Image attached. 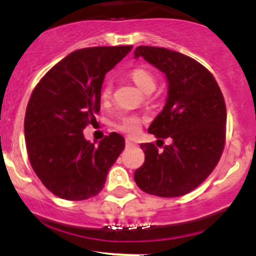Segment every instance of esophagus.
Instances as JSON below:
<instances>
[{"instance_id": "1", "label": "esophagus", "mask_w": 256, "mask_h": 256, "mask_svg": "<svg viewBox=\"0 0 256 256\" xmlns=\"http://www.w3.org/2000/svg\"><path fill=\"white\" fill-rule=\"evenodd\" d=\"M136 144H136V142L133 141L132 138H126V148H134Z\"/></svg>"}]
</instances>
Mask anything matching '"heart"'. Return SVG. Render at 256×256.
I'll return each instance as SVG.
<instances>
[{"label":"heart","instance_id":"obj_1","mask_svg":"<svg viewBox=\"0 0 256 256\" xmlns=\"http://www.w3.org/2000/svg\"><path fill=\"white\" fill-rule=\"evenodd\" d=\"M130 79H132L134 84L141 90L142 92L154 91L156 87L155 78L148 70L144 68H137V69L130 72ZM112 96V83L108 82L104 84L101 90V98L108 100ZM141 124V118L136 116V115H124L119 119L115 126L122 132H126L128 134H133L138 130V126Z\"/></svg>","mask_w":256,"mask_h":256}]
</instances>
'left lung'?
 <instances>
[{
    "instance_id": "obj_1",
    "label": "left lung",
    "mask_w": 256,
    "mask_h": 256,
    "mask_svg": "<svg viewBox=\"0 0 256 256\" xmlns=\"http://www.w3.org/2000/svg\"><path fill=\"white\" fill-rule=\"evenodd\" d=\"M144 58L168 82L162 112L148 126L158 141L168 138L162 151L141 144L144 162L134 172L142 191L160 198H177L195 190L218 164L224 148L227 112L223 94L209 70L188 56L162 47L138 46Z\"/></svg>"
}]
</instances>
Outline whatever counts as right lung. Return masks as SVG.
Masks as SVG:
<instances>
[{"instance_id":"1","label":"right lung","mask_w":256,"mask_h":256,"mask_svg":"<svg viewBox=\"0 0 256 256\" xmlns=\"http://www.w3.org/2000/svg\"><path fill=\"white\" fill-rule=\"evenodd\" d=\"M132 46L76 50L44 74L29 98L24 134L32 168L54 195L70 201L94 198L124 150L119 133L98 144L83 130L100 112L105 74Z\"/></svg>"}]
</instances>
